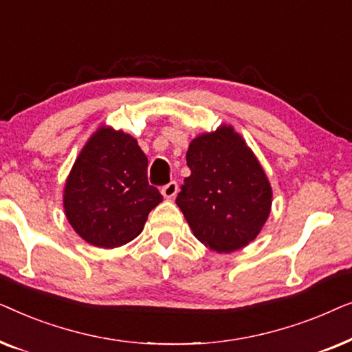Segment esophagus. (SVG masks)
Returning <instances> with one entry per match:
<instances>
[{
	"instance_id": "obj_1",
	"label": "esophagus",
	"mask_w": 352,
	"mask_h": 352,
	"mask_svg": "<svg viewBox=\"0 0 352 352\" xmlns=\"http://www.w3.org/2000/svg\"><path fill=\"white\" fill-rule=\"evenodd\" d=\"M162 194L165 199H173L177 194V182L176 181H171L168 182L166 186L162 187Z\"/></svg>"
}]
</instances>
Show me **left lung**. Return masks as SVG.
I'll return each instance as SVG.
<instances>
[{
    "instance_id": "obj_1",
    "label": "left lung",
    "mask_w": 352,
    "mask_h": 352,
    "mask_svg": "<svg viewBox=\"0 0 352 352\" xmlns=\"http://www.w3.org/2000/svg\"><path fill=\"white\" fill-rule=\"evenodd\" d=\"M186 160L190 176L176 204L195 237L218 253L254 240L271 213L272 189L243 139L223 124L195 138Z\"/></svg>"
}]
</instances>
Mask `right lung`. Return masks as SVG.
Returning a JSON list of instances; mask_svg holds the SVG:
<instances>
[{
	"instance_id": "right-lung-1",
	"label": "right lung",
	"mask_w": 352,
	"mask_h": 352,
	"mask_svg": "<svg viewBox=\"0 0 352 352\" xmlns=\"http://www.w3.org/2000/svg\"><path fill=\"white\" fill-rule=\"evenodd\" d=\"M163 197L147 181V157L123 131L100 128L72 168L64 192L75 232L99 248H115L142 232Z\"/></svg>"
}]
</instances>
